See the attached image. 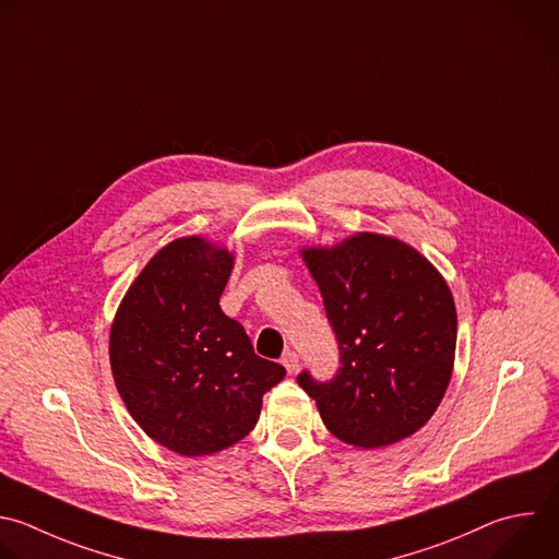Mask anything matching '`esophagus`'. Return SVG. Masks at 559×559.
Instances as JSON below:
<instances>
[{
	"label": "esophagus",
	"mask_w": 559,
	"mask_h": 559,
	"mask_svg": "<svg viewBox=\"0 0 559 559\" xmlns=\"http://www.w3.org/2000/svg\"><path fill=\"white\" fill-rule=\"evenodd\" d=\"M281 361L289 370V373H296V370H298V353L296 350H285Z\"/></svg>",
	"instance_id": "obj_1"
}]
</instances>
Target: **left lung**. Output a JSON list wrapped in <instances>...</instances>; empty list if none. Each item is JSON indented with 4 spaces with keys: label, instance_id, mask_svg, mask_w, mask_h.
I'll use <instances>...</instances> for the list:
<instances>
[{
    "label": "left lung",
    "instance_id": "obj_1",
    "mask_svg": "<svg viewBox=\"0 0 559 559\" xmlns=\"http://www.w3.org/2000/svg\"><path fill=\"white\" fill-rule=\"evenodd\" d=\"M340 368L298 384L340 441L382 448L415 435L439 408L452 378L456 307L441 274L411 246L355 235L331 250H305Z\"/></svg>",
    "mask_w": 559,
    "mask_h": 559
}]
</instances>
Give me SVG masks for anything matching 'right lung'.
Here are the masks:
<instances>
[{"label":"right lung","instance_id":"obj_1","mask_svg":"<svg viewBox=\"0 0 559 559\" xmlns=\"http://www.w3.org/2000/svg\"><path fill=\"white\" fill-rule=\"evenodd\" d=\"M230 270L226 250L177 239L146 263L111 324L109 359L124 406L151 439L183 456L241 441L263 395L285 378L222 311Z\"/></svg>","mask_w":559,"mask_h":559}]
</instances>
